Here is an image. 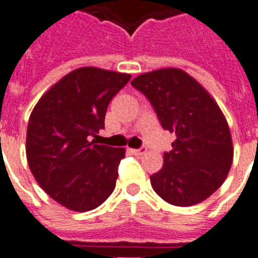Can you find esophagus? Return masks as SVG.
<instances>
[{
  "label": "esophagus",
  "mask_w": 258,
  "mask_h": 258,
  "mask_svg": "<svg viewBox=\"0 0 258 258\" xmlns=\"http://www.w3.org/2000/svg\"><path fill=\"white\" fill-rule=\"evenodd\" d=\"M131 153L135 154V155H143L146 153V147H141V149H134L131 150Z\"/></svg>",
  "instance_id": "esophagus-1"
}]
</instances>
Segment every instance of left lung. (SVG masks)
Segmentation results:
<instances>
[{
    "label": "left lung",
    "mask_w": 258,
    "mask_h": 258,
    "mask_svg": "<svg viewBox=\"0 0 258 258\" xmlns=\"http://www.w3.org/2000/svg\"><path fill=\"white\" fill-rule=\"evenodd\" d=\"M131 86L149 99L162 127L176 137L163 155V167L150 176L155 192L174 206L209 198L233 162L230 130L216 100L179 68L142 74Z\"/></svg>",
    "instance_id": "obj_1"
}]
</instances>
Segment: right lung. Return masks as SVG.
I'll return each instance as SVG.
<instances>
[{"mask_svg": "<svg viewBox=\"0 0 258 258\" xmlns=\"http://www.w3.org/2000/svg\"><path fill=\"white\" fill-rule=\"evenodd\" d=\"M131 75L83 67L50 87L30 113L26 159L40 187L74 212H88L112 194L125 150L96 145L105 111Z\"/></svg>", "mask_w": 258, "mask_h": 258, "instance_id": "obj_1", "label": "right lung"}]
</instances>
